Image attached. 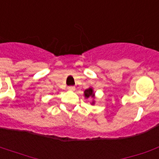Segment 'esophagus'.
<instances>
[{
	"mask_svg": "<svg viewBox=\"0 0 159 159\" xmlns=\"http://www.w3.org/2000/svg\"><path fill=\"white\" fill-rule=\"evenodd\" d=\"M67 89L69 90V91H75V87H73V86H69V87H67Z\"/></svg>",
	"mask_w": 159,
	"mask_h": 159,
	"instance_id": "34e87169",
	"label": "esophagus"
}]
</instances>
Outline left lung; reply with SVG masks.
Here are the masks:
<instances>
[{"mask_svg":"<svg viewBox=\"0 0 159 159\" xmlns=\"http://www.w3.org/2000/svg\"><path fill=\"white\" fill-rule=\"evenodd\" d=\"M84 97L86 99H88L89 97H92V98H94L95 94H94V92H93V89H92V87H90V88H88V89L85 90ZM94 104H95V101H92V105H94Z\"/></svg>","mask_w":159,"mask_h":159,"instance_id":"obj_1","label":"left lung"}]
</instances>
